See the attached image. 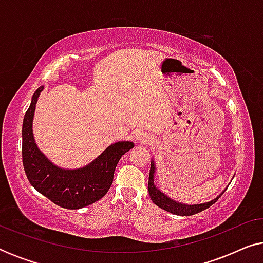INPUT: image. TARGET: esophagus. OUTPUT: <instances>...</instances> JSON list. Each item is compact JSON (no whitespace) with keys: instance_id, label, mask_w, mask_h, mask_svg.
Instances as JSON below:
<instances>
[{"instance_id":"34e87169","label":"esophagus","mask_w":263,"mask_h":263,"mask_svg":"<svg viewBox=\"0 0 263 263\" xmlns=\"http://www.w3.org/2000/svg\"><path fill=\"white\" fill-rule=\"evenodd\" d=\"M135 141L141 142V143H147L148 141H151V136L147 134L146 132L143 130H138L135 133Z\"/></svg>"}]
</instances>
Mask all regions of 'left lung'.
<instances>
[{
    "mask_svg": "<svg viewBox=\"0 0 263 263\" xmlns=\"http://www.w3.org/2000/svg\"><path fill=\"white\" fill-rule=\"evenodd\" d=\"M154 174H156V163L154 160L151 161V170H149V178H148V193L151 196V200L153 201V203H156L158 207L163 208L164 211L170 212L172 214L176 215H183V217H189V215H194L196 213H200L204 210H207L208 207H211L214 202H217V200L222 195V192L220 195H218L215 199L208 201L204 203L199 204H185L178 201L172 200L171 197H168L166 194L160 192L154 184Z\"/></svg>",
    "mask_w": 263,
    "mask_h": 263,
    "instance_id": "left-lung-1",
    "label": "left lung"
}]
</instances>
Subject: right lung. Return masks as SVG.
<instances>
[{
    "label": "right lung",
    "instance_id": "1",
    "mask_svg": "<svg viewBox=\"0 0 263 263\" xmlns=\"http://www.w3.org/2000/svg\"><path fill=\"white\" fill-rule=\"evenodd\" d=\"M44 86L32 97L23 123V164L33 188L67 210H79L102 199L114 181V172L124 153L134 147L130 141L110 145L95 160L79 168H62L46 158L38 148L33 136L35 104Z\"/></svg>",
    "mask_w": 263,
    "mask_h": 263
}]
</instances>
